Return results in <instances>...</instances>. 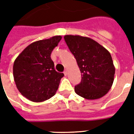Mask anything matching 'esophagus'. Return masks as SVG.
<instances>
[{"label": "esophagus", "mask_w": 134, "mask_h": 134, "mask_svg": "<svg viewBox=\"0 0 134 134\" xmlns=\"http://www.w3.org/2000/svg\"><path fill=\"white\" fill-rule=\"evenodd\" d=\"M64 74H65V76H67V70H65V71H64Z\"/></svg>", "instance_id": "obj_1"}]
</instances>
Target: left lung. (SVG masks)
<instances>
[{
    "instance_id": "left-lung-1",
    "label": "left lung",
    "mask_w": 134,
    "mask_h": 134,
    "mask_svg": "<svg viewBox=\"0 0 134 134\" xmlns=\"http://www.w3.org/2000/svg\"><path fill=\"white\" fill-rule=\"evenodd\" d=\"M64 39L81 73V81L75 86V92L86 99L102 97L114 81L115 69L110 53L89 37L69 35Z\"/></svg>"
}]
</instances>
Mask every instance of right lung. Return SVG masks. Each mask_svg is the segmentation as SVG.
I'll return each instance as SVG.
<instances>
[{
	"label": "right lung",
	"mask_w": 134,
	"mask_h": 134,
	"mask_svg": "<svg viewBox=\"0 0 134 134\" xmlns=\"http://www.w3.org/2000/svg\"><path fill=\"white\" fill-rule=\"evenodd\" d=\"M60 35L39 40L28 45L14 60V80L22 95L34 102L52 97L58 89L64 74L55 70L51 58Z\"/></svg>",
	"instance_id": "obj_1"
}]
</instances>
